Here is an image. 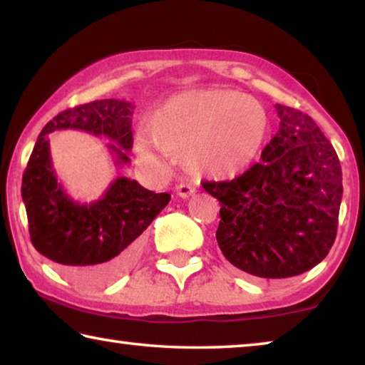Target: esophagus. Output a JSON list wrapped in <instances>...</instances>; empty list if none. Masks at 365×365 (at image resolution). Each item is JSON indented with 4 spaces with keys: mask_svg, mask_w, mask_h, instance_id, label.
Instances as JSON below:
<instances>
[{
    "mask_svg": "<svg viewBox=\"0 0 365 365\" xmlns=\"http://www.w3.org/2000/svg\"><path fill=\"white\" fill-rule=\"evenodd\" d=\"M195 191L196 190H195L193 185H190L187 182H182V183L177 185V195L180 196V197H183V200H187V197H190L191 195H193Z\"/></svg>",
    "mask_w": 365,
    "mask_h": 365,
    "instance_id": "34e87169",
    "label": "esophagus"
}]
</instances>
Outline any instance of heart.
Wrapping results in <instances>:
<instances>
[{
    "label": "heart",
    "instance_id": "1",
    "mask_svg": "<svg viewBox=\"0 0 365 365\" xmlns=\"http://www.w3.org/2000/svg\"><path fill=\"white\" fill-rule=\"evenodd\" d=\"M269 132L267 113L256 98L225 88L190 90L163 104L137 138L145 163L160 165L159 148L182 154L200 174L228 178L259 158Z\"/></svg>",
    "mask_w": 365,
    "mask_h": 365
}]
</instances>
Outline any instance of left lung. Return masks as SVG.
Segmentation results:
<instances>
[{
    "label": "left lung",
    "mask_w": 365,
    "mask_h": 365,
    "mask_svg": "<svg viewBox=\"0 0 365 365\" xmlns=\"http://www.w3.org/2000/svg\"><path fill=\"white\" fill-rule=\"evenodd\" d=\"M275 109L280 128L261 163L230 182H202L220 202V251L262 279L294 277L322 262L343 196L336 151L312 117L283 104Z\"/></svg>",
    "instance_id": "8db88e82"
}]
</instances>
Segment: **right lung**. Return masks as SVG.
I'll use <instances>...</instances> for the list:
<instances>
[{
  "instance_id": "right-lung-1",
  "label": "right lung",
  "mask_w": 365,
  "mask_h": 365,
  "mask_svg": "<svg viewBox=\"0 0 365 365\" xmlns=\"http://www.w3.org/2000/svg\"><path fill=\"white\" fill-rule=\"evenodd\" d=\"M133 104L100 100L66 109L43 127L22 177L30 240L35 250L56 262L83 287H101L120 277L137 261L143 232L169 205V193H154L137 180L119 177L101 200L77 202L54 174L49 140L54 130H83L106 137L114 145L115 164L128 163Z\"/></svg>"
}]
</instances>
